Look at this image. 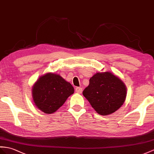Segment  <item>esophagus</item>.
I'll use <instances>...</instances> for the list:
<instances>
[{
  "instance_id": "1",
  "label": "esophagus",
  "mask_w": 154,
  "mask_h": 154,
  "mask_svg": "<svg viewBox=\"0 0 154 154\" xmlns=\"http://www.w3.org/2000/svg\"><path fill=\"white\" fill-rule=\"evenodd\" d=\"M75 91H76V92L78 93H81L82 92V88H79V87H76V88H75Z\"/></svg>"
}]
</instances>
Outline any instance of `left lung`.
<instances>
[{"instance_id": "8db88e82", "label": "left lung", "mask_w": 154, "mask_h": 154, "mask_svg": "<svg viewBox=\"0 0 154 154\" xmlns=\"http://www.w3.org/2000/svg\"><path fill=\"white\" fill-rule=\"evenodd\" d=\"M83 95L97 113L109 115L124 103L127 89L118 77L110 72H98L89 79Z\"/></svg>"}]
</instances>
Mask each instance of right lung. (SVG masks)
<instances>
[{
  "mask_svg": "<svg viewBox=\"0 0 154 154\" xmlns=\"http://www.w3.org/2000/svg\"><path fill=\"white\" fill-rule=\"evenodd\" d=\"M74 91L72 85L60 75L47 73L35 82L32 94L36 107L44 113L51 114L57 111Z\"/></svg>",
  "mask_w": 154,
  "mask_h": 154,
  "instance_id": "add662e5",
  "label": "right lung"
}]
</instances>
